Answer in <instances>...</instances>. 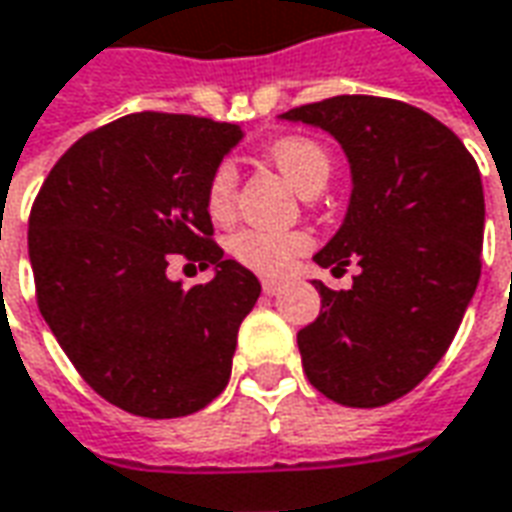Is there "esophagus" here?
Wrapping results in <instances>:
<instances>
[{"label": "esophagus", "mask_w": 512, "mask_h": 512, "mask_svg": "<svg viewBox=\"0 0 512 512\" xmlns=\"http://www.w3.org/2000/svg\"><path fill=\"white\" fill-rule=\"evenodd\" d=\"M280 291H282L280 280H263V293H268V296H277Z\"/></svg>", "instance_id": "34e87169"}]
</instances>
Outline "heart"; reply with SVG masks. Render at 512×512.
<instances>
[{
	"instance_id": "obj_1",
	"label": "heart",
	"mask_w": 512,
	"mask_h": 512,
	"mask_svg": "<svg viewBox=\"0 0 512 512\" xmlns=\"http://www.w3.org/2000/svg\"><path fill=\"white\" fill-rule=\"evenodd\" d=\"M268 157L277 169L285 174L299 194H318L330 180V155L327 149L305 138V135H288L274 141L268 149ZM235 196H238V171L230 160L219 163L210 171V180L205 185V207L216 221L232 219L235 213ZM307 232H271L260 227H244L230 238V255L241 266L252 268L263 277H280L293 266V260L305 255L310 249Z\"/></svg>"
}]
</instances>
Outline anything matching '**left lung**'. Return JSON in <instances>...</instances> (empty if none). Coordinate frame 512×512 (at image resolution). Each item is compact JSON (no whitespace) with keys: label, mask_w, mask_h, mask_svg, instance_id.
I'll return each instance as SVG.
<instances>
[{"label":"left lung","mask_w":512,"mask_h":512,"mask_svg":"<svg viewBox=\"0 0 512 512\" xmlns=\"http://www.w3.org/2000/svg\"><path fill=\"white\" fill-rule=\"evenodd\" d=\"M282 119L332 132L352 166L346 219L316 263L360 271L349 291L316 282L321 313L296 335L307 380L338 405H388L438 366L477 291L480 169L446 124L399 99L343 94Z\"/></svg>","instance_id":"1"}]
</instances>
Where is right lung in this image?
Returning a JSON list of instances; mask_svg holds the SVG:
<instances>
[{
	"label": "right lung",
	"instance_id": "add662e5",
	"mask_svg": "<svg viewBox=\"0 0 512 512\" xmlns=\"http://www.w3.org/2000/svg\"><path fill=\"white\" fill-rule=\"evenodd\" d=\"M235 124L130 113L66 149L30 210L35 299L80 377L144 418L191 416L230 382L257 277L213 241L205 185ZM171 256L217 277L182 289Z\"/></svg>",
	"mask_w": 512,
	"mask_h": 512
}]
</instances>
